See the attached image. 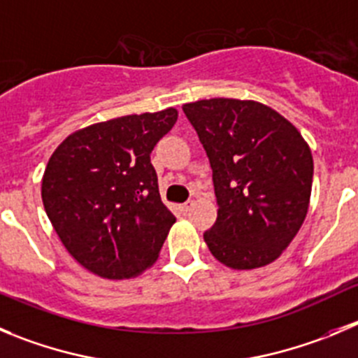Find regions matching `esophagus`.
<instances>
[{"mask_svg":"<svg viewBox=\"0 0 358 358\" xmlns=\"http://www.w3.org/2000/svg\"><path fill=\"white\" fill-rule=\"evenodd\" d=\"M192 205H194V203H192V201L183 203V205H180V212H182V213H187V212H189L190 208H192Z\"/></svg>","mask_w":358,"mask_h":358,"instance_id":"obj_1","label":"esophagus"}]
</instances>
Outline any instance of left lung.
Listing matches in <instances>:
<instances>
[{
	"mask_svg": "<svg viewBox=\"0 0 358 358\" xmlns=\"http://www.w3.org/2000/svg\"><path fill=\"white\" fill-rule=\"evenodd\" d=\"M183 113L212 168L219 210L203 235L210 252L235 270L268 265L307 215L309 146L288 120L255 100H198Z\"/></svg>",
	"mask_w": 358,
	"mask_h": 358,
	"instance_id": "obj_1",
	"label": "left lung"
}]
</instances>
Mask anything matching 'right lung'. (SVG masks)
Segmentation results:
<instances>
[{"instance_id":"add662e5","label":"right lung","mask_w":358,"mask_h":358,"mask_svg":"<svg viewBox=\"0 0 358 358\" xmlns=\"http://www.w3.org/2000/svg\"><path fill=\"white\" fill-rule=\"evenodd\" d=\"M178 111L122 116L73 132L42 178V201L59 240L86 270L129 279L159 256L175 215L160 201L150 153Z\"/></svg>"}]
</instances>
